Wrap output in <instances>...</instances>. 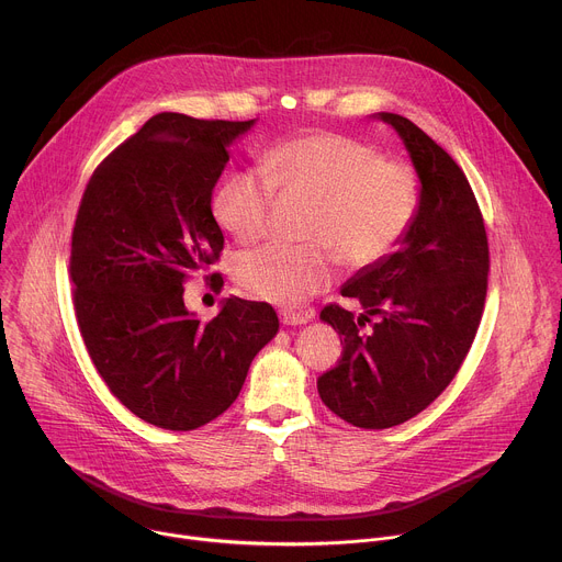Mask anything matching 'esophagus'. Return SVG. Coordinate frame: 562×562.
Here are the masks:
<instances>
[{
  "label": "esophagus",
  "mask_w": 562,
  "mask_h": 562,
  "mask_svg": "<svg viewBox=\"0 0 562 562\" xmlns=\"http://www.w3.org/2000/svg\"><path fill=\"white\" fill-rule=\"evenodd\" d=\"M280 321H282V325L297 327V325H307V323L312 321V316H310V314H297V312L284 310V312H280Z\"/></svg>",
  "instance_id": "esophagus-1"
}]
</instances>
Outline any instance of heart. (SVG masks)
<instances>
[{
    "label": "heart",
    "mask_w": 562,
    "mask_h": 562,
    "mask_svg": "<svg viewBox=\"0 0 562 562\" xmlns=\"http://www.w3.org/2000/svg\"><path fill=\"white\" fill-rule=\"evenodd\" d=\"M276 194L310 201L304 237L314 241L248 250L233 273L250 297L289 307L331 284L338 252L356 269L392 252L415 222L419 177L405 161L383 159L368 140L310 132L271 147L262 170L228 175L213 192L211 211L237 241H255L269 228Z\"/></svg>",
    "instance_id": "heart-1"
}]
</instances>
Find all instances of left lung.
<instances>
[{
  "label": "left lung",
  "mask_w": 562,
  "mask_h": 562,
  "mask_svg": "<svg viewBox=\"0 0 562 562\" xmlns=\"http://www.w3.org/2000/svg\"><path fill=\"white\" fill-rule=\"evenodd\" d=\"M419 177V209L394 252L340 289L363 314L329 304L321 321L342 342L340 363L318 394L351 426L381 430L413 419L448 387L482 321L488 241L475 194L443 147L398 114L379 112ZM372 315L380 321L363 335Z\"/></svg>",
  "instance_id": "obj_1"
}]
</instances>
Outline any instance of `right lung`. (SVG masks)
<instances>
[{
    "mask_svg": "<svg viewBox=\"0 0 562 562\" xmlns=\"http://www.w3.org/2000/svg\"><path fill=\"white\" fill-rule=\"evenodd\" d=\"M252 125L151 116L80 201L69 278L82 340L112 394L157 428L194 430L226 413L280 327L267 302L224 297L211 323L183 302V282L220 260L211 199L228 147Z\"/></svg>",
    "mask_w": 562,
    "mask_h": 562,
    "instance_id": "right-lung-1",
    "label": "right lung"
}]
</instances>
